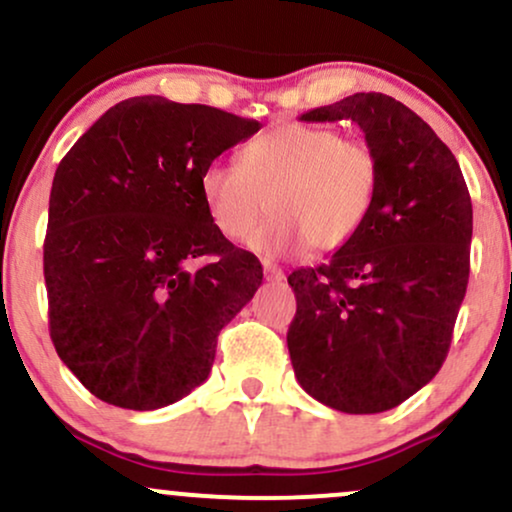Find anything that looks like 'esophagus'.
Segmentation results:
<instances>
[{
    "instance_id": "obj_1",
    "label": "esophagus",
    "mask_w": 512,
    "mask_h": 512,
    "mask_svg": "<svg viewBox=\"0 0 512 512\" xmlns=\"http://www.w3.org/2000/svg\"><path fill=\"white\" fill-rule=\"evenodd\" d=\"M264 264V276H267V281H274V284H281V281L286 279V274L281 272L279 267H276L274 262H269V260H264L262 262Z\"/></svg>"
}]
</instances>
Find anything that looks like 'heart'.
I'll use <instances>...</instances> for the list:
<instances>
[{"mask_svg":"<svg viewBox=\"0 0 512 512\" xmlns=\"http://www.w3.org/2000/svg\"><path fill=\"white\" fill-rule=\"evenodd\" d=\"M380 161L363 139L332 127L284 122L240 149L238 166L209 163L199 175L204 209L216 231L243 243L262 216L274 219L252 248L276 255L310 245L315 252L344 248L375 204Z\"/></svg>","mask_w":512,"mask_h":512,"instance_id":"1","label":"heart"}]
</instances>
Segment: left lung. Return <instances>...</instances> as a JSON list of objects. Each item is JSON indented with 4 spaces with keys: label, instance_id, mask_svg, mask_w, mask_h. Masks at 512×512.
Instances as JSON below:
<instances>
[{
    "label": "left lung",
    "instance_id": "1",
    "mask_svg": "<svg viewBox=\"0 0 512 512\" xmlns=\"http://www.w3.org/2000/svg\"><path fill=\"white\" fill-rule=\"evenodd\" d=\"M351 120L380 161L366 223L320 267L296 269L286 344L298 383L344 414H380L428 385L467 291L472 199L452 151L407 105L354 93L301 115Z\"/></svg>",
    "mask_w": 512,
    "mask_h": 512
}]
</instances>
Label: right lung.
<instances>
[{
    "mask_svg": "<svg viewBox=\"0 0 512 512\" xmlns=\"http://www.w3.org/2000/svg\"><path fill=\"white\" fill-rule=\"evenodd\" d=\"M262 125L209 105H113L55 170L43 248L50 337L91 395L151 411L209 378L262 264L216 231L199 175Z\"/></svg>",
    "mask_w": 512,
    "mask_h": 512,
    "instance_id": "obj_1",
    "label": "right lung"
}]
</instances>
